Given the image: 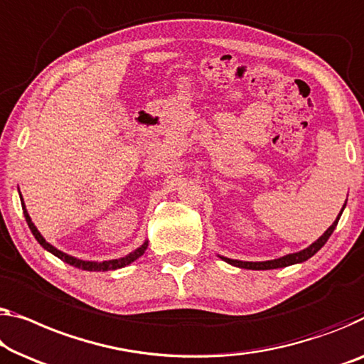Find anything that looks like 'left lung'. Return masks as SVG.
<instances>
[{"instance_id":"obj_1","label":"left lung","mask_w":364,"mask_h":364,"mask_svg":"<svg viewBox=\"0 0 364 364\" xmlns=\"http://www.w3.org/2000/svg\"><path fill=\"white\" fill-rule=\"evenodd\" d=\"M346 205V200L343 204V208H341L340 214L337 215V219H335V222L332 225L328 227L327 230L323 232V234L317 238L316 242L311 243L307 248H304V250L301 252H296V253H289V255H284V257L281 258H276V259H268V262H242V259H232V258H227V257H220V259H224L225 263L232 264V267H237V268H245V269H276V268H286V267H291V264H296V263H304L307 262L309 258L314 257L321 248L327 243V240L330 238V235L333 234L335 227H337L340 217H341V213H343Z\"/></svg>"}]
</instances>
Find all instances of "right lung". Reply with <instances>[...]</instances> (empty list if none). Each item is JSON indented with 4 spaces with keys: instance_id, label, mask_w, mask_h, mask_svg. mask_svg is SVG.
<instances>
[{
    "instance_id": "right-lung-1",
    "label": "right lung",
    "mask_w": 364,
    "mask_h": 364,
    "mask_svg": "<svg viewBox=\"0 0 364 364\" xmlns=\"http://www.w3.org/2000/svg\"><path fill=\"white\" fill-rule=\"evenodd\" d=\"M19 198H21V204H23V213H24L27 225H29L32 235L36 237V240L41 243L42 248H46L47 252H50L52 255H55V257L60 258L62 262L72 264V267L78 268V269H85V271H111V269L124 268V267H127V264H130L132 262H135V259H137L139 257H142V255L145 253V250H147V247H149V240H145L142 245H140L139 248H135V250L130 252L129 255H126V257L116 258V259H107V262H86V259H80L77 257H72V255H68V253H65L62 250H58V248L53 247L52 243H48L46 238L42 237L41 232L37 230V227L34 225V222H32L29 213H27L24 199H23V196H21V193H19Z\"/></svg>"
}]
</instances>
